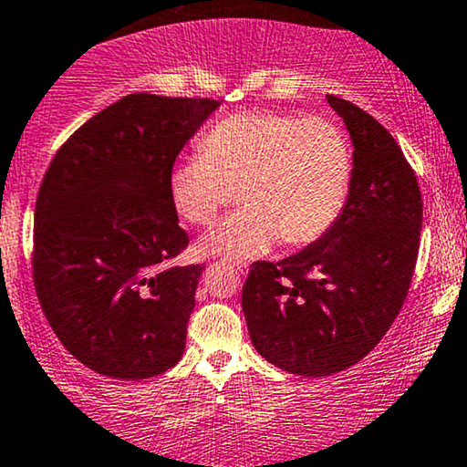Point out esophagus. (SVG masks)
<instances>
[{
  "label": "esophagus",
  "instance_id": "obj_1",
  "mask_svg": "<svg viewBox=\"0 0 467 467\" xmlns=\"http://www.w3.org/2000/svg\"><path fill=\"white\" fill-rule=\"evenodd\" d=\"M233 269H234V274H237V275H245L247 274L245 265H233Z\"/></svg>",
  "mask_w": 467,
  "mask_h": 467
}]
</instances>
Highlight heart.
<instances>
[{
    "label": "heart",
    "mask_w": 467,
    "mask_h": 467,
    "mask_svg": "<svg viewBox=\"0 0 467 467\" xmlns=\"http://www.w3.org/2000/svg\"><path fill=\"white\" fill-rule=\"evenodd\" d=\"M353 149L340 125L323 116L250 109L211 127L200 155L181 159L168 179L176 215L211 226L237 190V215L200 241V250L252 258L277 241L315 244L349 198Z\"/></svg>",
    "instance_id": "heart-1"
}]
</instances>
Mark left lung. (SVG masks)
Returning <instances> with one entry per match:
<instances>
[{
    "instance_id": "obj_1",
    "label": "left lung",
    "mask_w": 467,
    "mask_h": 467,
    "mask_svg": "<svg viewBox=\"0 0 467 467\" xmlns=\"http://www.w3.org/2000/svg\"><path fill=\"white\" fill-rule=\"evenodd\" d=\"M326 99L353 141L345 209L302 252L254 263L241 295L256 351L304 377L334 375L375 349L410 291L422 230L416 174L390 131L358 105Z\"/></svg>"
}]
</instances>
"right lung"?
<instances>
[{
  "instance_id": "obj_1",
  "label": "right lung",
  "mask_w": 467,
  "mask_h": 467,
  "mask_svg": "<svg viewBox=\"0 0 467 467\" xmlns=\"http://www.w3.org/2000/svg\"><path fill=\"white\" fill-rule=\"evenodd\" d=\"M217 108L213 99L129 94L77 129L47 170L34 286L62 345L99 375L149 379L185 351L204 265H168L190 244L168 179Z\"/></svg>"
}]
</instances>
